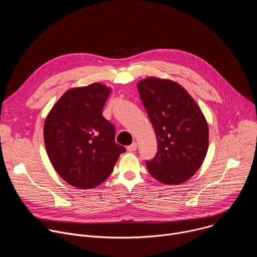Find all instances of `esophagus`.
I'll return each instance as SVG.
<instances>
[{"label": "esophagus", "mask_w": 257, "mask_h": 257, "mask_svg": "<svg viewBox=\"0 0 257 257\" xmlns=\"http://www.w3.org/2000/svg\"><path fill=\"white\" fill-rule=\"evenodd\" d=\"M137 150V143L136 142H133L131 145H129V146H127V151L128 152H135Z\"/></svg>", "instance_id": "1"}]
</instances>
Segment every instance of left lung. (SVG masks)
<instances>
[{
    "instance_id": "left-lung-1",
    "label": "left lung",
    "mask_w": 257,
    "mask_h": 257,
    "mask_svg": "<svg viewBox=\"0 0 257 257\" xmlns=\"http://www.w3.org/2000/svg\"><path fill=\"white\" fill-rule=\"evenodd\" d=\"M137 88L158 140V153L146 167L163 184L186 182L208 149V126L200 107L180 84L168 79L149 77Z\"/></svg>"
}]
</instances>
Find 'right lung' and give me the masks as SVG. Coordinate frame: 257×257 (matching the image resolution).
Listing matches in <instances>:
<instances>
[{
	"label": "right lung",
	"mask_w": 257,
	"mask_h": 257,
	"mask_svg": "<svg viewBox=\"0 0 257 257\" xmlns=\"http://www.w3.org/2000/svg\"><path fill=\"white\" fill-rule=\"evenodd\" d=\"M109 93L100 83L69 89L45 122V145L54 169L79 189L101 184L126 152L115 142V126L102 116Z\"/></svg>",
	"instance_id": "1"
}]
</instances>
